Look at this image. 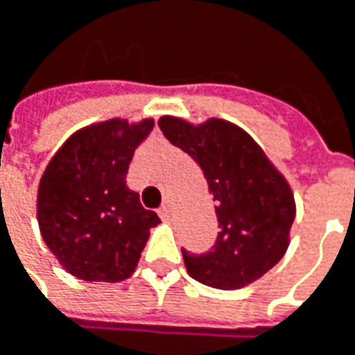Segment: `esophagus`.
<instances>
[{
	"mask_svg": "<svg viewBox=\"0 0 355 355\" xmlns=\"http://www.w3.org/2000/svg\"><path fill=\"white\" fill-rule=\"evenodd\" d=\"M159 216H161L162 220H171L173 218V207L166 202V205H162L161 208H159Z\"/></svg>",
	"mask_w": 355,
	"mask_h": 355,
	"instance_id": "34e87169",
	"label": "esophagus"
}]
</instances>
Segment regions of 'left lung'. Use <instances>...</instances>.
Masks as SVG:
<instances>
[{
    "label": "left lung",
    "mask_w": 355,
    "mask_h": 355,
    "mask_svg": "<svg viewBox=\"0 0 355 355\" xmlns=\"http://www.w3.org/2000/svg\"><path fill=\"white\" fill-rule=\"evenodd\" d=\"M162 135L205 173L216 202L218 236L202 254L182 248L184 266L200 284L232 290L264 276L288 248L296 205L284 177L252 137L210 119L194 127L177 116L159 121Z\"/></svg>",
    "instance_id": "obj_1"
}]
</instances>
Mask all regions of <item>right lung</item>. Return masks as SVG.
Wrapping results in <instances>:
<instances>
[{"instance_id": "add662e5", "label": "right lung", "mask_w": 355, "mask_h": 355, "mask_svg": "<svg viewBox=\"0 0 355 355\" xmlns=\"http://www.w3.org/2000/svg\"><path fill=\"white\" fill-rule=\"evenodd\" d=\"M150 131V119L137 125L111 119L85 127L63 143L41 177V236L59 264L85 282L129 278L148 230L161 223L125 180L135 148Z\"/></svg>"}]
</instances>
